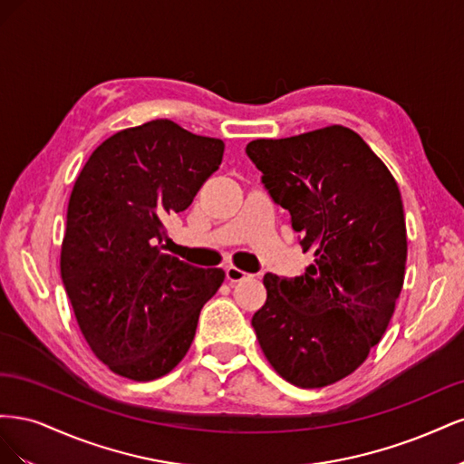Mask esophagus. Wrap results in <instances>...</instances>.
Here are the masks:
<instances>
[{"label":"esophagus","instance_id":"34e87169","mask_svg":"<svg viewBox=\"0 0 464 464\" xmlns=\"http://www.w3.org/2000/svg\"><path fill=\"white\" fill-rule=\"evenodd\" d=\"M227 278L230 280V283H242V280L251 278V275L242 269H237V266H227Z\"/></svg>","mask_w":464,"mask_h":464}]
</instances>
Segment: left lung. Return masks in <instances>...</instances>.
I'll return each instance as SVG.
<instances>
[{"mask_svg":"<svg viewBox=\"0 0 464 464\" xmlns=\"http://www.w3.org/2000/svg\"><path fill=\"white\" fill-rule=\"evenodd\" d=\"M271 199L286 208L314 263L266 273L256 312L263 354L286 382L315 389L353 373L382 339L402 288L401 191L363 139L343 125L246 147Z\"/></svg>","mask_w":464,"mask_h":464,"instance_id":"obj_1","label":"left lung"}]
</instances>
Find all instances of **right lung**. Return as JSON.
Wrapping results in <instances>:
<instances>
[{
  "mask_svg": "<svg viewBox=\"0 0 464 464\" xmlns=\"http://www.w3.org/2000/svg\"><path fill=\"white\" fill-rule=\"evenodd\" d=\"M224 143L152 120L96 147L75 181L62 280L92 353L133 382L172 372L224 280L168 256L164 222L218 170Z\"/></svg>",
  "mask_w": 464,
  "mask_h": 464,
  "instance_id": "add662e5",
  "label": "right lung"
}]
</instances>
